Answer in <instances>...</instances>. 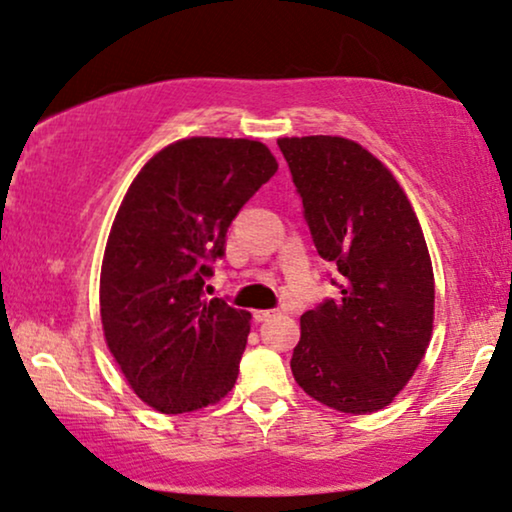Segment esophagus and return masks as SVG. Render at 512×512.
Instances as JSON below:
<instances>
[{"label":"esophagus","instance_id":"obj_1","mask_svg":"<svg viewBox=\"0 0 512 512\" xmlns=\"http://www.w3.org/2000/svg\"><path fill=\"white\" fill-rule=\"evenodd\" d=\"M270 317H275V310H256V313H254L256 322H268Z\"/></svg>","mask_w":512,"mask_h":512}]
</instances>
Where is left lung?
<instances>
[{
    "instance_id": "left-lung-1",
    "label": "left lung",
    "mask_w": 512,
    "mask_h": 512,
    "mask_svg": "<svg viewBox=\"0 0 512 512\" xmlns=\"http://www.w3.org/2000/svg\"><path fill=\"white\" fill-rule=\"evenodd\" d=\"M315 249L338 298L301 315L296 383L343 414L388 407L433 334L435 280L407 195L378 159L341 136L280 138Z\"/></svg>"
}]
</instances>
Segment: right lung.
I'll list each match as a JSON object with an SVG mask.
<instances>
[{
	"mask_svg": "<svg viewBox=\"0 0 512 512\" xmlns=\"http://www.w3.org/2000/svg\"><path fill=\"white\" fill-rule=\"evenodd\" d=\"M277 171L249 138H185L159 150L126 192L101 270V320L134 393L162 414L228 395L249 310L204 296L240 209Z\"/></svg>",
	"mask_w": 512,
	"mask_h": 512,
	"instance_id": "add662e5",
	"label": "right lung"
}]
</instances>
